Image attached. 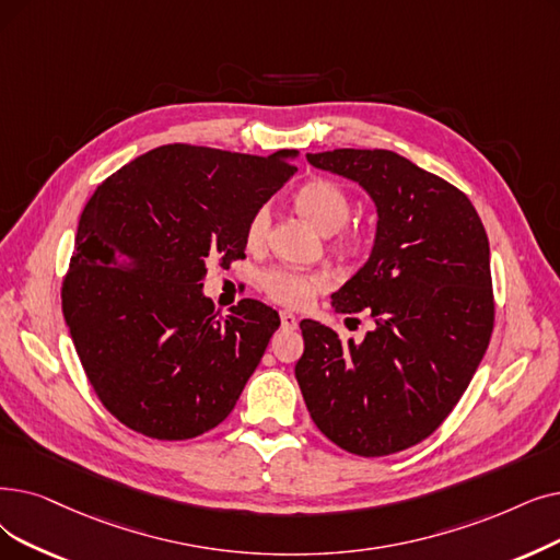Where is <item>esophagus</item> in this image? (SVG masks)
<instances>
[{
	"label": "esophagus",
	"instance_id": "34e87169",
	"mask_svg": "<svg viewBox=\"0 0 560 560\" xmlns=\"http://www.w3.org/2000/svg\"><path fill=\"white\" fill-rule=\"evenodd\" d=\"M281 327L283 329H298V318L290 311H281Z\"/></svg>",
	"mask_w": 560,
	"mask_h": 560
}]
</instances>
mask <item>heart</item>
<instances>
[{"mask_svg":"<svg viewBox=\"0 0 560 560\" xmlns=\"http://www.w3.org/2000/svg\"><path fill=\"white\" fill-rule=\"evenodd\" d=\"M295 203L306 220L325 233L343 229L352 212L348 191L329 178L306 180L295 194ZM270 222H272V212L267 206H258L249 214V220L245 224V242L249 249H258L265 245ZM340 245L352 247L354 237L352 235L340 237ZM258 285L262 293L277 304L304 306L329 285V277L325 272H304V270H293V267H285V265H277L258 277Z\"/></svg>","mask_w":560,"mask_h":560,"instance_id":"obj_1","label":"heart"}]
</instances>
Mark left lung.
<instances>
[{
    "mask_svg": "<svg viewBox=\"0 0 560 560\" xmlns=\"http://www.w3.org/2000/svg\"><path fill=\"white\" fill-rule=\"evenodd\" d=\"M306 160L357 180L377 206L369 262L331 295L366 311L361 343L302 320L295 366L308 415L348 453L382 457L417 446L467 392L494 329L490 242L465 191L384 149H336Z\"/></svg>",
    "mask_w": 560,
    "mask_h": 560,
    "instance_id": "8db88e82",
    "label": "left lung"
}]
</instances>
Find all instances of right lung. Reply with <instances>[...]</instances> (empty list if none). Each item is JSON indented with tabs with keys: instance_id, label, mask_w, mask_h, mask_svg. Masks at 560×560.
<instances>
[{
	"instance_id": "add662e5",
	"label": "right lung",
	"mask_w": 560,
	"mask_h": 560,
	"mask_svg": "<svg viewBox=\"0 0 560 560\" xmlns=\"http://www.w3.org/2000/svg\"><path fill=\"white\" fill-rule=\"evenodd\" d=\"M270 158L166 143L120 166L84 206L61 308L95 396L126 428L183 442L220 425L279 313L203 298L208 262L245 258V224L290 178Z\"/></svg>"
}]
</instances>
